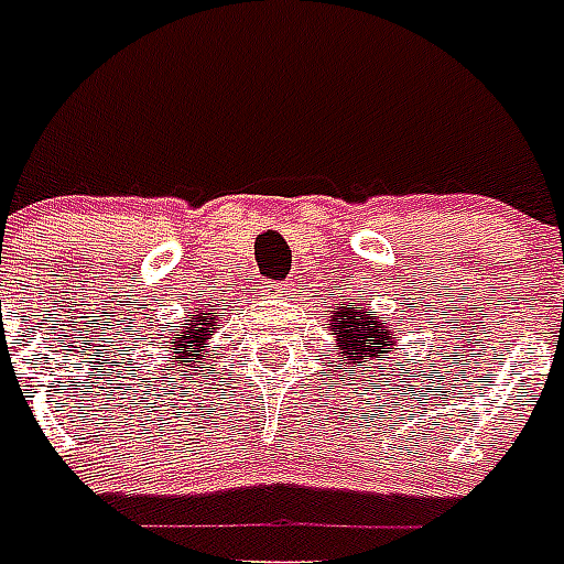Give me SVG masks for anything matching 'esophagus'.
<instances>
[{
	"instance_id": "34e87169",
	"label": "esophagus",
	"mask_w": 564,
	"mask_h": 564,
	"mask_svg": "<svg viewBox=\"0 0 564 564\" xmlns=\"http://www.w3.org/2000/svg\"><path fill=\"white\" fill-rule=\"evenodd\" d=\"M260 292H263L265 299H281L283 292H286V283H274V281H265L263 286H260Z\"/></svg>"
}]
</instances>
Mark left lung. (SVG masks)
<instances>
[{
	"instance_id": "left-lung-1",
	"label": "left lung",
	"mask_w": 564,
	"mask_h": 564,
	"mask_svg": "<svg viewBox=\"0 0 564 564\" xmlns=\"http://www.w3.org/2000/svg\"><path fill=\"white\" fill-rule=\"evenodd\" d=\"M328 325L337 334V358H346V364L358 369H369L372 360L397 346V328H390L384 316H376V311L364 304L334 307Z\"/></svg>"
}]
</instances>
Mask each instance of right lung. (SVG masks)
Instances as JSON below:
<instances>
[{"mask_svg":"<svg viewBox=\"0 0 564 564\" xmlns=\"http://www.w3.org/2000/svg\"><path fill=\"white\" fill-rule=\"evenodd\" d=\"M218 330V316L209 313V307H195V311L183 316V322H174L167 328V346L171 360L177 364L183 372L188 367H200L209 351V339Z\"/></svg>","mask_w":564,"mask_h":564,"instance_id":"obj_1","label":"right lung"}]
</instances>
